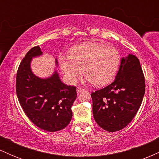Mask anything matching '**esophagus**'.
Instances as JSON below:
<instances>
[{
	"instance_id": "1",
	"label": "esophagus",
	"mask_w": 159,
	"mask_h": 159,
	"mask_svg": "<svg viewBox=\"0 0 159 159\" xmlns=\"http://www.w3.org/2000/svg\"><path fill=\"white\" fill-rule=\"evenodd\" d=\"M84 90V89H83L82 87H78L77 89H76V91H77V93H81L82 91Z\"/></svg>"
}]
</instances>
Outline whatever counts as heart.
<instances>
[{
    "mask_svg": "<svg viewBox=\"0 0 159 159\" xmlns=\"http://www.w3.org/2000/svg\"><path fill=\"white\" fill-rule=\"evenodd\" d=\"M59 62L70 83L77 81L84 71L86 81L96 86H104L112 81L116 75L120 54L114 47L92 43L76 47L71 54H61Z\"/></svg>",
    "mask_w": 159,
    "mask_h": 159,
    "instance_id": "heart-1",
    "label": "heart"
}]
</instances>
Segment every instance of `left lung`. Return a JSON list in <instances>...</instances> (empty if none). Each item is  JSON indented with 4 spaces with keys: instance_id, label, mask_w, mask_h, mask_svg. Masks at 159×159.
Instances as JSON below:
<instances>
[{
    "instance_id": "1",
    "label": "left lung",
    "mask_w": 159,
    "mask_h": 159,
    "mask_svg": "<svg viewBox=\"0 0 159 159\" xmlns=\"http://www.w3.org/2000/svg\"><path fill=\"white\" fill-rule=\"evenodd\" d=\"M144 93L145 80L140 61L129 54L121 59L114 81L91 94L95 120L107 132L121 130L134 117Z\"/></svg>"
}]
</instances>
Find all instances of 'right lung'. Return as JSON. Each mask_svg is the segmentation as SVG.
Wrapping results in <instances>:
<instances>
[{"label":"right lung","mask_w":159,"mask_h":159,"mask_svg":"<svg viewBox=\"0 0 159 159\" xmlns=\"http://www.w3.org/2000/svg\"><path fill=\"white\" fill-rule=\"evenodd\" d=\"M43 54L39 46L32 48L20 63L16 75V93L25 114L36 126L47 132L66 127L72 116L71 110L77 97L76 87L64 84L56 70L48 78L33 72V58ZM55 64L58 65L57 59Z\"/></svg>","instance_id":"1"}]
</instances>
